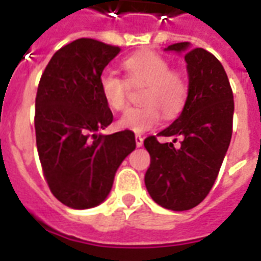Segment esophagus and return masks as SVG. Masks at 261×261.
I'll return each instance as SVG.
<instances>
[{"label":"esophagus","mask_w":261,"mask_h":261,"mask_svg":"<svg viewBox=\"0 0 261 261\" xmlns=\"http://www.w3.org/2000/svg\"><path fill=\"white\" fill-rule=\"evenodd\" d=\"M142 144H144V138H142L140 134H137V136H136V145H137V147H142Z\"/></svg>","instance_id":"34e87169"}]
</instances>
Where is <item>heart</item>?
Here are the masks:
<instances>
[{"label":"heart","mask_w":261,"mask_h":261,"mask_svg":"<svg viewBox=\"0 0 261 261\" xmlns=\"http://www.w3.org/2000/svg\"><path fill=\"white\" fill-rule=\"evenodd\" d=\"M127 81L113 72H103L99 78V91L109 108L121 112L128 105L130 85L145 84L142 105L131 108L120 117L123 130L145 133L158 124L162 113L166 119H173L185 109L189 97V82L185 74L172 69L168 60L153 53L134 54L123 61Z\"/></svg>","instance_id":"heart-1"}]
</instances>
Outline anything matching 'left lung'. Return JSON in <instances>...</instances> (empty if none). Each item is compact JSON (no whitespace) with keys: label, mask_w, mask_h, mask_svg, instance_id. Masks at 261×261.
Listing matches in <instances>:
<instances>
[{"label":"left lung","mask_w":261,"mask_h":261,"mask_svg":"<svg viewBox=\"0 0 261 261\" xmlns=\"http://www.w3.org/2000/svg\"><path fill=\"white\" fill-rule=\"evenodd\" d=\"M166 50L185 51L189 97L181 114L158 136L182 137L181 147L161 142L155 136L144 141L151 156L145 186L161 207L186 211L196 207L213 189L229 147L233 120V93L224 67L204 48L187 42Z\"/></svg>","instance_id":"left-lung-1"}]
</instances>
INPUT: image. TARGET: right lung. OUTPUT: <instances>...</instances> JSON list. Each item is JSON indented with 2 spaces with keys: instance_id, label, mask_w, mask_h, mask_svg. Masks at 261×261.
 I'll use <instances>...</instances> for the list:
<instances>
[{
  "instance_id": "obj_1",
  "label": "right lung",
  "mask_w": 261,
  "mask_h": 261,
  "mask_svg": "<svg viewBox=\"0 0 261 261\" xmlns=\"http://www.w3.org/2000/svg\"><path fill=\"white\" fill-rule=\"evenodd\" d=\"M119 53L117 46L76 39L54 53L39 82L35 110L39 159L54 197L69 208L85 210L105 201L116 170L136 149L130 130L96 134L113 121L99 78Z\"/></svg>"
}]
</instances>
